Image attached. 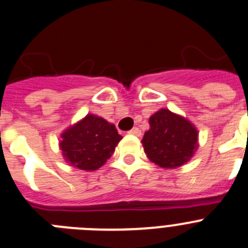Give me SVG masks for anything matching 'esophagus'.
<instances>
[{"mask_svg":"<svg viewBox=\"0 0 248 248\" xmlns=\"http://www.w3.org/2000/svg\"><path fill=\"white\" fill-rule=\"evenodd\" d=\"M129 134L135 135V137H140V135H141V131H140L139 128H133L130 131H129Z\"/></svg>","mask_w":248,"mask_h":248,"instance_id":"esophagus-1","label":"esophagus"}]
</instances>
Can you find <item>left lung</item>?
<instances>
[{"label": "left lung", "mask_w": 248, "mask_h": 248, "mask_svg": "<svg viewBox=\"0 0 248 248\" xmlns=\"http://www.w3.org/2000/svg\"><path fill=\"white\" fill-rule=\"evenodd\" d=\"M149 124L141 143L151 163L176 169L194 156L199 148V131L189 119L163 108L149 118Z\"/></svg>", "instance_id": "left-lung-1"}]
</instances>
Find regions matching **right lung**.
<instances>
[{
  "mask_svg": "<svg viewBox=\"0 0 248 248\" xmlns=\"http://www.w3.org/2000/svg\"><path fill=\"white\" fill-rule=\"evenodd\" d=\"M122 139L114 124L102 117L87 114L61 134L59 149L71 166L94 171L107 163Z\"/></svg>",
  "mask_w": 248,
  "mask_h": 248,
  "instance_id": "obj_1",
  "label": "right lung"
}]
</instances>
